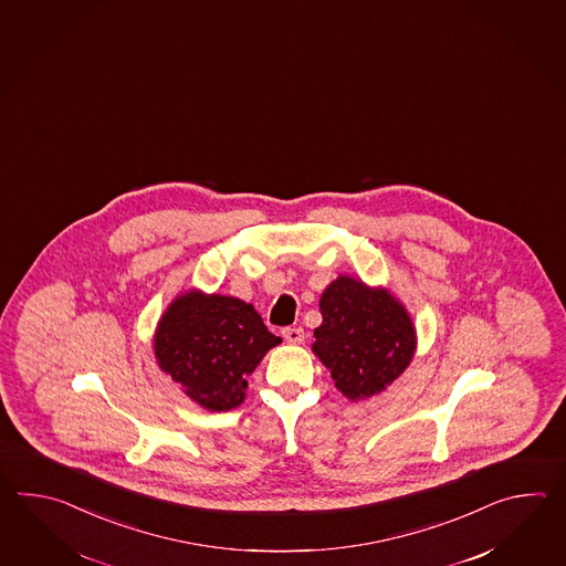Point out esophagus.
I'll use <instances>...</instances> for the list:
<instances>
[{
  "label": "esophagus",
  "mask_w": 566,
  "mask_h": 566,
  "mask_svg": "<svg viewBox=\"0 0 566 566\" xmlns=\"http://www.w3.org/2000/svg\"><path fill=\"white\" fill-rule=\"evenodd\" d=\"M283 337H285L287 344L297 346V344H303L305 334H303V327H285V329H283Z\"/></svg>",
  "instance_id": "obj_1"
}]
</instances>
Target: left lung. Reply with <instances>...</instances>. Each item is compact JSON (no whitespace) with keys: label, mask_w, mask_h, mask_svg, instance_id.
Masks as SVG:
<instances>
[{"label":"left lung","mask_w":566,"mask_h":566,"mask_svg":"<svg viewBox=\"0 0 566 566\" xmlns=\"http://www.w3.org/2000/svg\"><path fill=\"white\" fill-rule=\"evenodd\" d=\"M319 312L324 322L313 329V354L352 402L385 392L409 368L417 329L390 289L339 275L324 289Z\"/></svg>","instance_id":"left-lung-1"}]
</instances>
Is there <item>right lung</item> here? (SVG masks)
Returning a JSON list of instances; mask_svg holds the SVG:
<instances>
[{
    "label": "right lung",
    "mask_w": 566,
    "mask_h": 566,
    "mask_svg": "<svg viewBox=\"0 0 566 566\" xmlns=\"http://www.w3.org/2000/svg\"><path fill=\"white\" fill-rule=\"evenodd\" d=\"M279 344L251 303L188 289L161 313L154 356L186 397L222 412L241 407L249 376Z\"/></svg>",
    "instance_id": "obj_1"
}]
</instances>
